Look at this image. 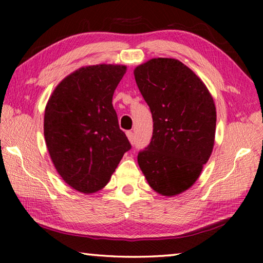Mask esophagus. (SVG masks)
<instances>
[{"mask_svg":"<svg viewBox=\"0 0 263 263\" xmlns=\"http://www.w3.org/2000/svg\"><path fill=\"white\" fill-rule=\"evenodd\" d=\"M126 136H127L128 140H130L131 144H132V145L135 144V136H133V132H132V131H127V132H126Z\"/></svg>","mask_w":263,"mask_h":263,"instance_id":"34e87169","label":"esophagus"}]
</instances>
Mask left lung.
<instances>
[{"mask_svg": "<svg viewBox=\"0 0 263 263\" xmlns=\"http://www.w3.org/2000/svg\"><path fill=\"white\" fill-rule=\"evenodd\" d=\"M133 73L153 118L152 139L138 163L153 190L179 195L197 181L212 153L215 102L202 80L176 59L154 58Z\"/></svg>", "mask_w": 263, "mask_h": 263, "instance_id": "8db88e82", "label": "left lung"}]
</instances>
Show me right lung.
<instances>
[{
  "mask_svg": "<svg viewBox=\"0 0 263 263\" xmlns=\"http://www.w3.org/2000/svg\"><path fill=\"white\" fill-rule=\"evenodd\" d=\"M126 66L94 65L75 70L58 84L44 116V136L57 172L83 194L108 184L131 148L119 128L112 96Z\"/></svg>",
  "mask_w": 263,
  "mask_h": 263,
  "instance_id": "add662e5",
  "label": "right lung"
}]
</instances>
